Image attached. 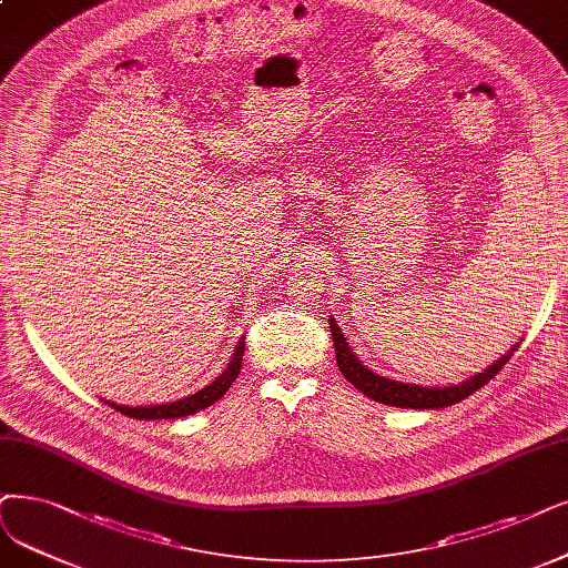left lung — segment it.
<instances>
[{"instance_id":"left-lung-1","label":"left lung","mask_w":568,"mask_h":568,"mask_svg":"<svg viewBox=\"0 0 568 568\" xmlns=\"http://www.w3.org/2000/svg\"><path fill=\"white\" fill-rule=\"evenodd\" d=\"M328 326H331L333 345H335L337 368L347 377V382H352L361 394H366L368 398H373L377 403L394 405V407H413V410H438V407L455 405V403L468 398L470 394L485 387V384L506 366L513 352H517V345H513V349L498 361H494L487 371L464 379L462 384H449V387H419V384H403V382L382 377V375L368 371L356 358V354L349 349L347 339H345L343 331L337 328L333 316L328 320Z\"/></svg>"}]
</instances>
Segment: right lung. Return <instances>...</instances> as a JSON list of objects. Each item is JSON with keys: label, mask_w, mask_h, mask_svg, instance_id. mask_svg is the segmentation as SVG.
Returning <instances> with one entry per match:
<instances>
[{"label": "right lung", "mask_w": 568, "mask_h": 568, "mask_svg": "<svg viewBox=\"0 0 568 568\" xmlns=\"http://www.w3.org/2000/svg\"><path fill=\"white\" fill-rule=\"evenodd\" d=\"M242 356H244V337H240V343L233 352V358L229 363V368H225L214 382H210L205 389H200L186 398L181 400H174V403H163V405H116L111 400H104L109 407H113V410L125 415V417H132V419H176V417H189L193 413H200L205 410V407L214 405L225 392L231 389V384L237 379L240 375V368H242Z\"/></svg>", "instance_id": "obj_1"}]
</instances>
